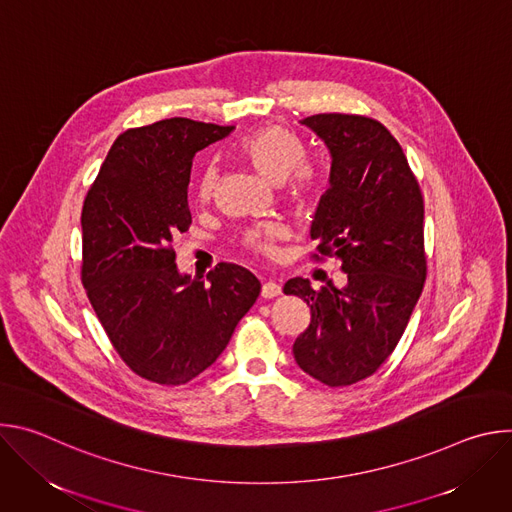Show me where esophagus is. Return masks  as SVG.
<instances>
[{
    "mask_svg": "<svg viewBox=\"0 0 512 512\" xmlns=\"http://www.w3.org/2000/svg\"><path fill=\"white\" fill-rule=\"evenodd\" d=\"M261 296L265 300H273V298L281 296V285L277 281H265L261 287Z\"/></svg>",
    "mask_w": 512,
    "mask_h": 512,
    "instance_id": "esophagus-1",
    "label": "esophagus"
}]
</instances>
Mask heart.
Segmentation results:
<instances>
[{
    "instance_id": "b5f03b06",
    "label": "heart",
    "mask_w": 512,
    "mask_h": 512,
    "mask_svg": "<svg viewBox=\"0 0 512 512\" xmlns=\"http://www.w3.org/2000/svg\"><path fill=\"white\" fill-rule=\"evenodd\" d=\"M241 154L257 168V172L267 178L271 184H285L289 180L291 194L298 200H310L320 190V174L304 164L306 162V148L298 135L283 127H263L255 133L247 135L241 143ZM218 164L210 160L198 180V194L200 198L208 200L216 186H218ZM285 237V227L279 223H267L245 233V243L263 255L275 253V241Z\"/></svg>"
}]
</instances>
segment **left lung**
Returning <instances> with one entry per match:
<instances>
[{"mask_svg":"<svg viewBox=\"0 0 512 512\" xmlns=\"http://www.w3.org/2000/svg\"><path fill=\"white\" fill-rule=\"evenodd\" d=\"M300 123L332 160L310 235L320 255L342 263L348 283L316 291L294 277L283 285V294L302 298L312 312L294 358L316 381L346 387L389 358L421 296L423 196L399 141L379 121L320 113Z\"/></svg>","mask_w":512,"mask_h":512,"instance_id":"1","label":"left lung"}]
</instances>
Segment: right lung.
<instances>
[{"mask_svg":"<svg viewBox=\"0 0 512 512\" xmlns=\"http://www.w3.org/2000/svg\"><path fill=\"white\" fill-rule=\"evenodd\" d=\"M235 127L172 117L121 133L83 204V285L127 367L184 385L227 348L261 283L245 267L180 273L172 241L186 233L196 152Z\"/></svg>","mask_w":512,"mask_h":512,"instance_id":"right-lung-1","label":"right lung"}]
</instances>
